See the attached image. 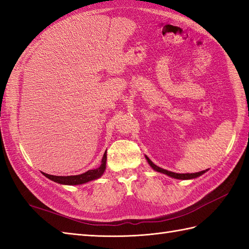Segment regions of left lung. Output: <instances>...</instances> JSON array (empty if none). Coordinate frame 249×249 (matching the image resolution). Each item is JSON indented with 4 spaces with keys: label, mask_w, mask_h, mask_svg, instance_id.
I'll use <instances>...</instances> for the list:
<instances>
[{
    "label": "left lung",
    "mask_w": 249,
    "mask_h": 249,
    "mask_svg": "<svg viewBox=\"0 0 249 249\" xmlns=\"http://www.w3.org/2000/svg\"><path fill=\"white\" fill-rule=\"evenodd\" d=\"M146 157V156H145ZM147 162L150 163V166L154 169V170L158 171V172H161V173H165L167 174V176L171 177V178H178V179H189V178H198L200 176H202V174L206 171V170H203V171H200V172H196V173H176V172H171V171H168V170H165V169H161L160 167H157L156 165H154L151 161L150 158H147Z\"/></svg>",
    "instance_id": "obj_1"
}]
</instances>
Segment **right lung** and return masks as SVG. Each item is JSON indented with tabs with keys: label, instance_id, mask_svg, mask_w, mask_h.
<instances>
[{
	"label": "right lung",
	"instance_id": "add662e5",
	"mask_svg": "<svg viewBox=\"0 0 249 249\" xmlns=\"http://www.w3.org/2000/svg\"><path fill=\"white\" fill-rule=\"evenodd\" d=\"M106 160H107V152H105L103 156L102 163H100L99 168L93 169V170H89L82 174H79V176H68V177H56V176H51V174H43L46 177L50 178L51 181H54L56 183L64 184V185H79L83 184L89 181H93V179H96L103 176V173L106 169Z\"/></svg>",
	"mask_w": 249,
	"mask_h": 249
}]
</instances>
